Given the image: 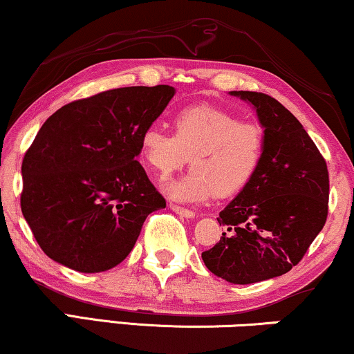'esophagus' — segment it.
I'll list each match as a JSON object with an SVG mask.
<instances>
[{"instance_id":"34e87169","label":"esophagus","mask_w":354,"mask_h":354,"mask_svg":"<svg viewBox=\"0 0 354 354\" xmlns=\"http://www.w3.org/2000/svg\"><path fill=\"white\" fill-rule=\"evenodd\" d=\"M171 209L174 211V212H177V214H180L182 217H187V219H190V217H193L195 216V212H193L192 209H187V207H182V206H178V205H174V203H171Z\"/></svg>"}]
</instances>
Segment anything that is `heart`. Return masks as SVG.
<instances>
[{
	"mask_svg": "<svg viewBox=\"0 0 354 354\" xmlns=\"http://www.w3.org/2000/svg\"><path fill=\"white\" fill-rule=\"evenodd\" d=\"M266 133L254 122H240L214 106H190L174 119V135L154 127L140 137V156L161 177L180 169L190 158L185 177L167 183L169 195L180 201H203L243 190L258 172Z\"/></svg>",
	"mask_w": 354,
	"mask_h": 354,
	"instance_id": "1",
	"label": "heart"
}]
</instances>
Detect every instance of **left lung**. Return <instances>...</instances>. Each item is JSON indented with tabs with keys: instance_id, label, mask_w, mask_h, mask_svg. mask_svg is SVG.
Returning a JSON list of instances; mask_svg holds the SVG:
<instances>
[{
	"instance_id": "1",
	"label": "left lung",
	"mask_w": 354,
	"mask_h": 354,
	"mask_svg": "<svg viewBox=\"0 0 354 354\" xmlns=\"http://www.w3.org/2000/svg\"><path fill=\"white\" fill-rule=\"evenodd\" d=\"M254 106L266 133L258 172L219 212L221 240L203 251L206 268L230 283L287 274L306 254L328 214L326 159L299 120L272 96L230 91Z\"/></svg>"
}]
</instances>
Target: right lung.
Masks as SVG:
<instances>
[{"mask_svg": "<svg viewBox=\"0 0 354 354\" xmlns=\"http://www.w3.org/2000/svg\"><path fill=\"white\" fill-rule=\"evenodd\" d=\"M176 90L124 86L62 106L22 161L21 209L43 253L79 272L127 258L145 219L166 207L137 159L140 137Z\"/></svg>", "mask_w": 354, "mask_h": 354, "instance_id": "obj_1", "label": "right lung"}]
</instances>
